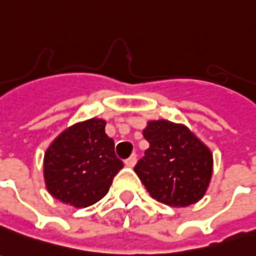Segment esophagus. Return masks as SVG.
Instances as JSON below:
<instances>
[{"mask_svg": "<svg viewBox=\"0 0 256 256\" xmlns=\"http://www.w3.org/2000/svg\"><path fill=\"white\" fill-rule=\"evenodd\" d=\"M136 163V154H131L130 158L125 160V164L128 166V167H134Z\"/></svg>", "mask_w": 256, "mask_h": 256, "instance_id": "34e87169", "label": "esophagus"}]
</instances>
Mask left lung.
<instances>
[{"instance_id":"1","label":"left lung","mask_w":256,"mask_h":256,"mask_svg":"<svg viewBox=\"0 0 256 256\" xmlns=\"http://www.w3.org/2000/svg\"><path fill=\"white\" fill-rule=\"evenodd\" d=\"M144 136L149 148L134 170L152 198L174 208L198 202L212 177L209 148L185 125L167 120L149 121Z\"/></svg>"}]
</instances>
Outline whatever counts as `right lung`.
<instances>
[{
    "mask_svg": "<svg viewBox=\"0 0 256 256\" xmlns=\"http://www.w3.org/2000/svg\"><path fill=\"white\" fill-rule=\"evenodd\" d=\"M104 128L100 118L78 122L60 134L44 153L46 186L62 204L74 208L96 204L124 167Z\"/></svg>",
    "mask_w": 256,
    "mask_h": 256,
    "instance_id": "right-lung-1",
    "label": "right lung"
}]
</instances>
